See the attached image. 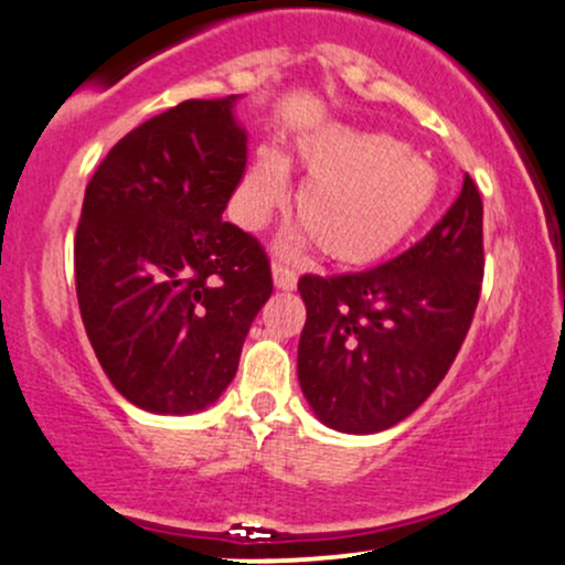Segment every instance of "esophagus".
<instances>
[{"label":"esophagus","instance_id":"1","mask_svg":"<svg viewBox=\"0 0 565 565\" xmlns=\"http://www.w3.org/2000/svg\"><path fill=\"white\" fill-rule=\"evenodd\" d=\"M270 270H273V284H276V289H284V292H289V289H295V284H297V273L289 268V265H284V263H273L270 265Z\"/></svg>","mask_w":565,"mask_h":565}]
</instances>
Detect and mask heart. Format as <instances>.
Here are the masks:
<instances>
[{
	"instance_id": "b5f03b06",
	"label": "heart",
	"mask_w": 565,
	"mask_h": 565,
	"mask_svg": "<svg viewBox=\"0 0 565 565\" xmlns=\"http://www.w3.org/2000/svg\"><path fill=\"white\" fill-rule=\"evenodd\" d=\"M306 182L297 192V216L338 265H375L405 244L437 206L443 179L431 160L392 134L351 126H321L297 141ZM289 192V163L263 145L235 188L233 214L259 231Z\"/></svg>"
}]
</instances>
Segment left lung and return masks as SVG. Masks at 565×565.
Listing matches in <instances>:
<instances>
[{"label":"left lung","instance_id":"left-lung-1","mask_svg":"<svg viewBox=\"0 0 565 565\" xmlns=\"http://www.w3.org/2000/svg\"><path fill=\"white\" fill-rule=\"evenodd\" d=\"M482 201L461 195L424 241L377 268L302 276L297 377L316 418L343 434L392 429L454 364L480 300Z\"/></svg>","mask_w":565,"mask_h":565}]
</instances>
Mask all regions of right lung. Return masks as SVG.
Wrapping results in <instances>:
<instances>
[{
    "mask_svg": "<svg viewBox=\"0 0 565 565\" xmlns=\"http://www.w3.org/2000/svg\"><path fill=\"white\" fill-rule=\"evenodd\" d=\"M238 98H190L141 122L85 188L79 313L111 386L147 413L212 407L273 292L263 246L222 220L246 169Z\"/></svg>",
    "mask_w": 565,
    "mask_h": 565,
    "instance_id": "obj_1",
    "label": "right lung"
}]
</instances>
